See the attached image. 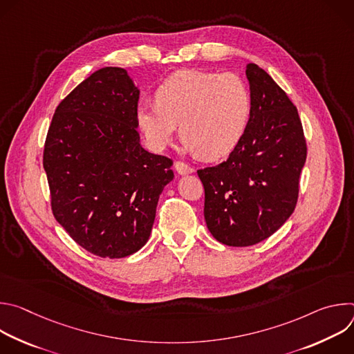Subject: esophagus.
I'll return each instance as SVG.
<instances>
[{
    "label": "esophagus",
    "mask_w": 354,
    "mask_h": 354,
    "mask_svg": "<svg viewBox=\"0 0 354 354\" xmlns=\"http://www.w3.org/2000/svg\"><path fill=\"white\" fill-rule=\"evenodd\" d=\"M175 169H176L178 174H180V175H187V174L194 172V168H193V167H190L189 164L182 162V161H176V162H175Z\"/></svg>",
    "instance_id": "1"
}]
</instances>
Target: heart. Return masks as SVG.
<instances>
[{
    "mask_svg": "<svg viewBox=\"0 0 354 354\" xmlns=\"http://www.w3.org/2000/svg\"><path fill=\"white\" fill-rule=\"evenodd\" d=\"M156 104H140L136 120L147 142L165 148L180 123V136L203 160L228 156L243 138L252 97L232 73L186 70L168 77L156 91Z\"/></svg>",
    "mask_w": 354,
    "mask_h": 354,
    "instance_id": "obj_1",
    "label": "heart"
}]
</instances>
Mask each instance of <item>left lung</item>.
<instances>
[{
    "label": "left lung",
    "mask_w": 354,
    "mask_h": 354,
    "mask_svg": "<svg viewBox=\"0 0 354 354\" xmlns=\"http://www.w3.org/2000/svg\"><path fill=\"white\" fill-rule=\"evenodd\" d=\"M252 115L246 133L224 162L198 169L205 218L228 246L255 245L292 214L307 142L297 108L259 66L249 63Z\"/></svg>",
    "instance_id": "8db88e82"
}]
</instances>
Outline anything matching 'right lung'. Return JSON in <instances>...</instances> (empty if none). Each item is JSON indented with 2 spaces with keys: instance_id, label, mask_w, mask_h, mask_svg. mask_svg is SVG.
Instances as JSON below:
<instances>
[{
  "instance_id": "right-lung-1",
  "label": "right lung",
  "mask_w": 354,
  "mask_h": 354,
  "mask_svg": "<svg viewBox=\"0 0 354 354\" xmlns=\"http://www.w3.org/2000/svg\"><path fill=\"white\" fill-rule=\"evenodd\" d=\"M138 95L126 70L100 68L59 104L44 141L53 216L100 258H124L145 245L174 179V161L140 144Z\"/></svg>"
}]
</instances>
